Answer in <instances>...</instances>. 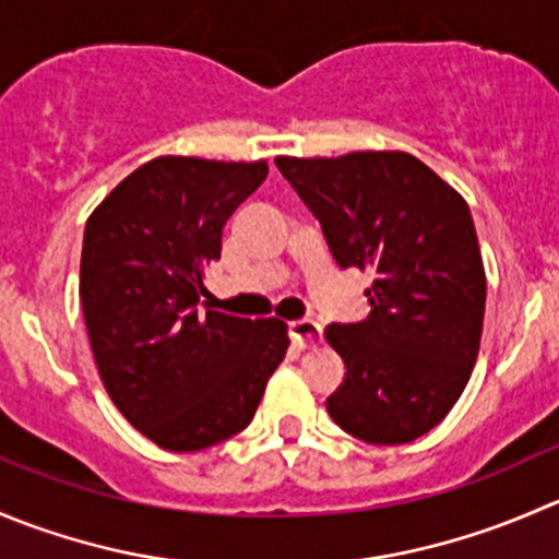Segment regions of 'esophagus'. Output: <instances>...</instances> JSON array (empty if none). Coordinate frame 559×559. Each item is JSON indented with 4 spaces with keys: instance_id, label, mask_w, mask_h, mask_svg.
<instances>
[{
    "instance_id": "34e87169",
    "label": "esophagus",
    "mask_w": 559,
    "mask_h": 559,
    "mask_svg": "<svg viewBox=\"0 0 559 559\" xmlns=\"http://www.w3.org/2000/svg\"><path fill=\"white\" fill-rule=\"evenodd\" d=\"M289 338L300 349H311V346L322 344V328L313 319H295V322H289Z\"/></svg>"
}]
</instances>
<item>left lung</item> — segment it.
Returning a JSON list of instances; mask_svg holds the SVG:
<instances>
[{"mask_svg":"<svg viewBox=\"0 0 559 559\" xmlns=\"http://www.w3.org/2000/svg\"><path fill=\"white\" fill-rule=\"evenodd\" d=\"M322 224L338 267L371 270L368 317L328 324L344 382L328 412L371 445H404L442 424L480 349L486 273L473 215L424 160L399 153L275 158Z\"/></svg>","mask_w":559,"mask_h":559,"instance_id":"8db88e82","label":"left lung"}]
</instances>
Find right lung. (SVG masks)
I'll list each match as a JSON object with an SVG mask.
<instances>
[{
  "mask_svg": "<svg viewBox=\"0 0 559 559\" xmlns=\"http://www.w3.org/2000/svg\"><path fill=\"white\" fill-rule=\"evenodd\" d=\"M264 177V160L160 155L86 221L79 295L97 373L124 420L166 451L246 429L289 349L281 319L202 302L226 221Z\"/></svg>",
  "mask_w": 559,
  "mask_h": 559,
  "instance_id": "right-lung-1",
  "label": "right lung"
}]
</instances>
